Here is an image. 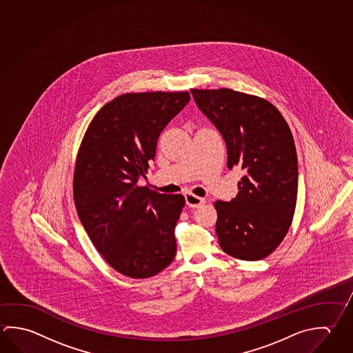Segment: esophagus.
<instances>
[{"instance_id": "34e87169", "label": "esophagus", "mask_w": 353, "mask_h": 353, "mask_svg": "<svg viewBox=\"0 0 353 353\" xmlns=\"http://www.w3.org/2000/svg\"><path fill=\"white\" fill-rule=\"evenodd\" d=\"M185 204L188 205V207H191V208H198V207H201L202 204H204L203 198L197 197V196H194V194H192V193H185Z\"/></svg>"}]
</instances>
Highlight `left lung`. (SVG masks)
<instances>
[{
	"label": "left lung",
	"instance_id": "left-lung-1",
	"mask_svg": "<svg viewBox=\"0 0 353 353\" xmlns=\"http://www.w3.org/2000/svg\"><path fill=\"white\" fill-rule=\"evenodd\" d=\"M196 105L227 146L228 168L243 170L238 194L216 201L223 252L255 261L275 250L290 228L297 197V155L290 128L269 101L232 89H191Z\"/></svg>",
	"mask_w": 353,
	"mask_h": 353
}]
</instances>
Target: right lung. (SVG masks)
Masks as SVG:
<instances>
[{
  "label": "right lung",
  "mask_w": 353,
  "mask_h": 353,
  "mask_svg": "<svg viewBox=\"0 0 353 353\" xmlns=\"http://www.w3.org/2000/svg\"><path fill=\"white\" fill-rule=\"evenodd\" d=\"M190 93L124 94L97 112L77 157L74 201L90 241L117 272L143 279L176 255L181 194L137 185L155 159L157 139Z\"/></svg>",
  "instance_id": "1"
}]
</instances>
